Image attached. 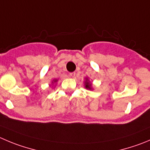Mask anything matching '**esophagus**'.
<instances>
[{"label":"esophagus","instance_id":"1","mask_svg":"<svg viewBox=\"0 0 150 150\" xmlns=\"http://www.w3.org/2000/svg\"><path fill=\"white\" fill-rule=\"evenodd\" d=\"M69 76H71V77H75V76H76V73L75 72H72V73H70L69 74Z\"/></svg>","mask_w":150,"mask_h":150}]
</instances>
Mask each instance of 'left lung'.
Wrapping results in <instances>:
<instances>
[{"instance_id":"obj_1","label":"left lung","mask_w":150,"mask_h":150,"mask_svg":"<svg viewBox=\"0 0 150 150\" xmlns=\"http://www.w3.org/2000/svg\"><path fill=\"white\" fill-rule=\"evenodd\" d=\"M85 88L86 89L92 90V84L91 83V82H90L88 78H86V80L85 82Z\"/></svg>"}]
</instances>
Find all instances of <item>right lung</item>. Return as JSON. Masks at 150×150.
Here are the masks:
<instances>
[{
    "label": "right lung",
    "mask_w": 150,
    "mask_h": 150,
    "mask_svg": "<svg viewBox=\"0 0 150 150\" xmlns=\"http://www.w3.org/2000/svg\"><path fill=\"white\" fill-rule=\"evenodd\" d=\"M57 81V79H54V82H56Z\"/></svg>",
    "instance_id": "obj_1"
}]
</instances>
